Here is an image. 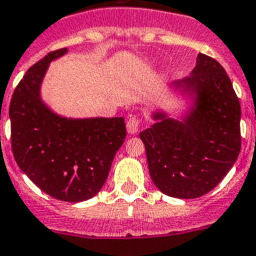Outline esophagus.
I'll return each instance as SVG.
<instances>
[{
    "mask_svg": "<svg viewBox=\"0 0 256 256\" xmlns=\"http://www.w3.org/2000/svg\"><path fill=\"white\" fill-rule=\"evenodd\" d=\"M138 128H140V119H138V116H132V118L126 120V130H128V133L134 134V133H137Z\"/></svg>",
    "mask_w": 256,
    "mask_h": 256,
    "instance_id": "34e87169",
    "label": "esophagus"
}]
</instances>
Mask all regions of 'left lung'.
<instances>
[{
	"instance_id": "1",
	"label": "left lung",
	"mask_w": 256,
	"mask_h": 256,
	"mask_svg": "<svg viewBox=\"0 0 256 256\" xmlns=\"http://www.w3.org/2000/svg\"><path fill=\"white\" fill-rule=\"evenodd\" d=\"M175 88L194 96L182 120L161 111L140 133L152 180L164 195L196 199L212 191L233 168L240 152V104L218 61L199 54L191 76Z\"/></svg>"
}]
</instances>
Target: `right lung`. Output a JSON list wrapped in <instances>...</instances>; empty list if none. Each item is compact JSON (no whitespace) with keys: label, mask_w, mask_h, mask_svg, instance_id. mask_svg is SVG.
Instances as JSON below:
<instances>
[{"label":"right lung","mask_w":256,"mask_h":256,"mask_svg":"<svg viewBox=\"0 0 256 256\" xmlns=\"http://www.w3.org/2000/svg\"><path fill=\"white\" fill-rule=\"evenodd\" d=\"M66 52L61 48L44 56L12 92V149L19 168L42 191L78 202L100 191L126 130L124 118L68 119L44 104L40 85L48 65Z\"/></svg>","instance_id":"add662e5"}]
</instances>
